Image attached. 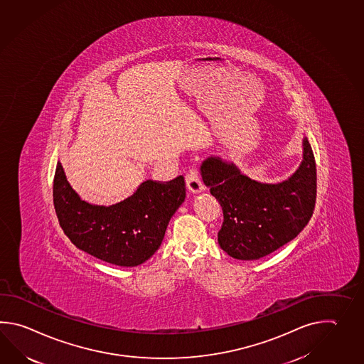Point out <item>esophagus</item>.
<instances>
[{
	"label": "esophagus",
	"instance_id": "1",
	"mask_svg": "<svg viewBox=\"0 0 364 364\" xmlns=\"http://www.w3.org/2000/svg\"><path fill=\"white\" fill-rule=\"evenodd\" d=\"M186 186L188 189L192 193H198L200 191H203V184L200 180V171L197 168V166H191L186 173Z\"/></svg>",
	"mask_w": 364,
	"mask_h": 364
}]
</instances>
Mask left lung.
Listing matches in <instances>:
<instances>
[{"instance_id": "left-lung-1", "label": "left lung", "mask_w": 364, "mask_h": 364, "mask_svg": "<svg viewBox=\"0 0 364 364\" xmlns=\"http://www.w3.org/2000/svg\"><path fill=\"white\" fill-rule=\"evenodd\" d=\"M203 183L223 210L218 242L232 258L259 259L288 244L310 220L316 200V164L304 140V161L280 184H262L233 164L208 158L200 166Z\"/></svg>"}]
</instances>
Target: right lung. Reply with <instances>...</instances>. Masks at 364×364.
<instances>
[{
	"mask_svg": "<svg viewBox=\"0 0 364 364\" xmlns=\"http://www.w3.org/2000/svg\"><path fill=\"white\" fill-rule=\"evenodd\" d=\"M186 200L181 175L170 181L146 180L129 198L109 208L80 200L60 162L53 202L60 228L76 247L115 266L134 267L159 249L171 218Z\"/></svg>",
	"mask_w": 364,
	"mask_h": 364,
	"instance_id": "1",
	"label": "right lung"
}]
</instances>
